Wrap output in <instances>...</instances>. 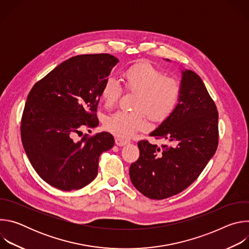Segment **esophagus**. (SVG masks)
Returning a JSON list of instances; mask_svg holds the SVG:
<instances>
[{"label": "esophagus", "mask_w": 249, "mask_h": 249, "mask_svg": "<svg viewBox=\"0 0 249 249\" xmlns=\"http://www.w3.org/2000/svg\"><path fill=\"white\" fill-rule=\"evenodd\" d=\"M129 143H130L129 140H124V139H121V138H116L115 139V144L119 147H123V146H125Z\"/></svg>", "instance_id": "obj_1"}]
</instances>
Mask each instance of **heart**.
<instances>
[{"label":"heart","mask_w":249,"mask_h":249,"mask_svg":"<svg viewBox=\"0 0 249 249\" xmlns=\"http://www.w3.org/2000/svg\"><path fill=\"white\" fill-rule=\"evenodd\" d=\"M125 88L138 92L135 97L136 111L119 110L104 119V128L111 134L126 139L148 127L147 114L156 121L167 118L175 109L180 97V85L175 79L149 62H139L123 74ZM122 94V88L114 78L106 79L100 89L105 106L112 107Z\"/></svg>","instance_id":"b5f03b06"}]
</instances>
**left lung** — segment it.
I'll use <instances>...</instances> for the list:
<instances>
[{
    "label": "left lung",
    "instance_id": "left-lung-1",
    "mask_svg": "<svg viewBox=\"0 0 249 249\" xmlns=\"http://www.w3.org/2000/svg\"><path fill=\"white\" fill-rule=\"evenodd\" d=\"M217 106L201 78L182 71L180 97L173 112L150 136L171 146L142 140L140 157L130 166L133 185L148 198L161 200L191 185L215 155L219 143Z\"/></svg>",
    "mask_w": 249,
    "mask_h": 249
}]
</instances>
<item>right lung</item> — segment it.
<instances>
[{"mask_svg":"<svg viewBox=\"0 0 249 249\" xmlns=\"http://www.w3.org/2000/svg\"><path fill=\"white\" fill-rule=\"evenodd\" d=\"M119 60L110 54H87L58 65L29 91L20 135L26 156L41 178L53 187L78 190L97 175L102 152L114 146L107 132L80 141L83 128L98 125L100 89Z\"/></svg>","mask_w":249,"mask_h":249,"instance_id":"add662e5","label":"right lung"}]
</instances>
